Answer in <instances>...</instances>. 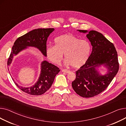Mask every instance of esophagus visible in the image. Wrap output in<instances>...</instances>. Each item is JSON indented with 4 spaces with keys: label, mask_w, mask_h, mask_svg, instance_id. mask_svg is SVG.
<instances>
[{
    "label": "esophagus",
    "mask_w": 126,
    "mask_h": 126,
    "mask_svg": "<svg viewBox=\"0 0 126 126\" xmlns=\"http://www.w3.org/2000/svg\"><path fill=\"white\" fill-rule=\"evenodd\" d=\"M62 72H65V73H69V72H70L69 70H68L67 69H62Z\"/></svg>",
    "instance_id": "obj_1"
}]
</instances>
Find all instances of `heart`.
Returning <instances> with one entry per match:
<instances>
[{
  "instance_id": "heart-1",
  "label": "heart",
  "mask_w": 126,
  "mask_h": 126,
  "mask_svg": "<svg viewBox=\"0 0 126 126\" xmlns=\"http://www.w3.org/2000/svg\"><path fill=\"white\" fill-rule=\"evenodd\" d=\"M91 46L86 40L80 39L71 34L61 35L55 39V46H47L45 50L47 59L56 65L60 64L63 54L67 64L79 68L87 62Z\"/></svg>"
}]
</instances>
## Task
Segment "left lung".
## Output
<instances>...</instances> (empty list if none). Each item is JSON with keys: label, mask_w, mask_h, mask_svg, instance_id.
I'll use <instances>...</instances> for the list:
<instances>
[{"label": "left lung", "mask_w": 126, "mask_h": 126, "mask_svg": "<svg viewBox=\"0 0 126 126\" xmlns=\"http://www.w3.org/2000/svg\"><path fill=\"white\" fill-rule=\"evenodd\" d=\"M86 33L87 30H78ZM92 46V50L87 62L76 72L72 87L76 93L83 97H91L101 94L107 88L119 69L117 53L113 43L95 31L86 35ZM104 64L108 69L106 74L101 75L96 67Z\"/></svg>", "instance_id": "left-lung-1"}]
</instances>
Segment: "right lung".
<instances>
[{"instance_id":"right-lung-1","label":"right lung","mask_w":126,"mask_h":126,"mask_svg":"<svg viewBox=\"0 0 126 126\" xmlns=\"http://www.w3.org/2000/svg\"><path fill=\"white\" fill-rule=\"evenodd\" d=\"M54 31V28L38 29L32 30L19 37L14 43L8 61V66L12 63L13 57L22 50L32 46L37 48L46 57V41L50 34ZM9 69V68H8ZM60 71L54 64L44 61L41 64V74L38 81L32 86L23 87L14 82L17 86L22 91L32 95H41L47 91L54 82L56 76ZM13 81L14 80L13 79Z\"/></svg>"}]
</instances>
